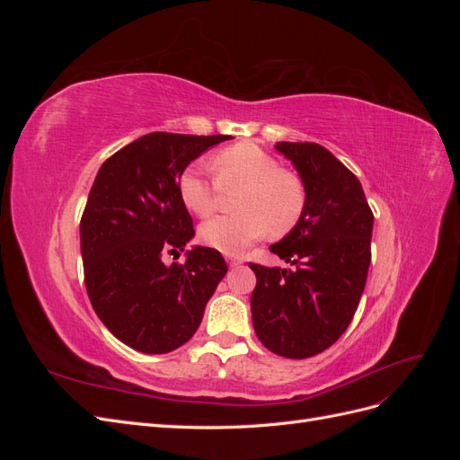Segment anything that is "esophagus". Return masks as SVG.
Instances as JSON below:
<instances>
[{"label": "esophagus", "instance_id": "esophagus-1", "mask_svg": "<svg viewBox=\"0 0 460 460\" xmlns=\"http://www.w3.org/2000/svg\"><path fill=\"white\" fill-rule=\"evenodd\" d=\"M242 262H243V259H242V257H228V264H230V269L240 267Z\"/></svg>", "mask_w": 460, "mask_h": 460}]
</instances>
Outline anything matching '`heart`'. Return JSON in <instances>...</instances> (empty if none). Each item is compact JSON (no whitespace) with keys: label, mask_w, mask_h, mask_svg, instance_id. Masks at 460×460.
<instances>
[{"label":"heart","mask_w":460,"mask_h":460,"mask_svg":"<svg viewBox=\"0 0 460 460\" xmlns=\"http://www.w3.org/2000/svg\"><path fill=\"white\" fill-rule=\"evenodd\" d=\"M213 169L217 180L198 166H188L178 180L180 199L198 217L215 211L220 190H240L234 201L238 215L215 217L201 225L199 238L205 245L225 255H240L267 232L286 235L299 225L307 205L303 180L280 169V163L259 146L243 142L222 149L213 159Z\"/></svg>","instance_id":"heart-1"}]
</instances>
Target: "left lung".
I'll return each mask as SVG.
<instances>
[{
  "label": "left lung",
  "instance_id": "left-lung-1",
  "mask_svg": "<svg viewBox=\"0 0 460 460\" xmlns=\"http://www.w3.org/2000/svg\"><path fill=\"white\" fill-rule=\"evenodd\" d=\"M307 191L299 225L270 245L296 269L261 267L252 294L261 343L288 358H307L338 341L365 291L374 217L358 178L313 142H276Z\"/></svg>",
  "mask_w": 460,
  "mask_h": 460
}]
</instances>
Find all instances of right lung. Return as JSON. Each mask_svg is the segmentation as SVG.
Instances as JSON below:
<instances>
[{
	"instance_id": "right-lung-1",
	"label": "right lung",
	"mask_w": 460,
	"mask_h": 460,
	"mask_svg": "<svg viewBox=\"0 0 460 460\" xmlns=\"http://www.w3.org/2000/svg\"><path fill=\"white\" fill-rule=\"evenodd\" d=\"M232 136L151 132L97 171L80 220L84 282L95 314L132 349L161 355L184 345L228 267L217 249L193 245L178 180L201 153Z\"/></svg>"
}]
</instances>
